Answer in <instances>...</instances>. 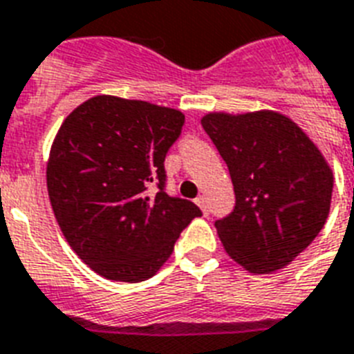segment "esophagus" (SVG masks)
Instances as JSON below:
<instances>
[{
	"label": "esophagus",
	"mask_w": 354,
	"mask_h": 354,
	"mask_svg": "<svg viewBox=\"0 0 354 354\" xmlns=\"http://www.w3.org/2000/svg\"><path fill=\"white\" fill-rule=\"evenodd\" d=\"M194 202H196V205H198L200 209L204 211V213H207V209H209V205H207V198H205L204 194H200L198 198L194 200Z\"/></svg>",
	"instance_id": "34e87169"
}]
</instances>
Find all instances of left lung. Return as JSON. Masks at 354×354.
I'll return each mask as SVG.
<instances>
[{"mask_svg":"<svg viewBox=\"0 0 354 354\" xmlns=\"http://www.w3.org/2000/svg\"><path fill=\"white\" fill-rule=\"evenodd\" d=\"M202 127L226 161L235 207L215 222L227 255L252 274L290 264L324 227L333 172L296 122L272 110L215 112Z\"/></svg>","mask_w":354,"mask_h":354,"instance_id":"8db88e82","label":"left lung"}]
</instances>
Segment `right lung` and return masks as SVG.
<instances>
[{
	"label": "right lung",
	"mask_w": 354,
	"mask_h": 354,
	"mask_svg": "<svg viewBox=\"0 0 354 354\" xmlns=\"http://www.w3.org/2000/svg\"><path fill=\"white\" fill-rule=\"evenodd\" d=\"M185 115L174 108L97 95L64 119L47 161V193L69 246L93 272L139 283L171 257L202 216L165 193V156Z\"/></svg>",
	"instance_id": "obj_1"
}]
</instances>
